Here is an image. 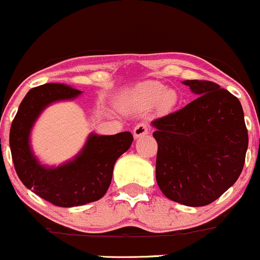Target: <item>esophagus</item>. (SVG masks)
Wrapping results in <instances>:
<instances>
[{
	"instance_id": "obj_1",
	"label": "esophagus",
	"mask_w": 260,
	"mask_h": 260,
	"mask_svg": "<svg viewBox=\"0 0 260 260\" xmlns=\"http://www.w3.org/2000/svg\"><path fill=\"white\" fill-rule=\"evenodd\" d=\"M148 133H149V126H148V124H145V122H140V124L136 125V126L134 127V130H133L134 136H135L136 139L141 138V136H144V135H146Z\"/></svg>"
}]
</instances>
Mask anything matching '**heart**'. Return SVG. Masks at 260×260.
Returning <instances> with one entry per match:
<instances>
[{"label": "heart", "instance_id": "1", "mask_svg": "<svg viewBox=\"0 0 260 260\" xmlns=\"http://www.w3.org/2000/svg\"><path fill=\"white\" fill-rule=\"evenodd\" d=\"M131 101L141 106H148L160 100L164 106H172L176 102V94L166 91V87L159 82H145L136 87L130 96Z\"/></svg>", "mask_w": 260, "mask_h": 260}]
</instances>
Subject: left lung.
<instances>
[{"mask_svg":"<svg viewBox=\"0 0 260 260\" xmlns=\"http://www.w3.org/2000/svg\"><path fill=\"white\" fill-rule=\"evenodd\" d=\"M196 99L151 121L158 143L155 177L166 197L206 206L236 182L245 163L248 130L240 101L210 81H183Z\"/></svg>","mask_w":260,"mask_h":260,"instance_id":"left-lung-1","label":"left lung"}]
</instances>
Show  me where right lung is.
<instances>
[{
	"instance_id": "right-lung-1",
	"label": "right lung",
	"mask_w": 260,
	"mask_h": 260,
	"mask_svg": "<svg viewBox=\"0 0 260 260\" xmlns=\"http://www.w3.org/2000/svg\"><path fill=\"white\" fill-rule=\"evenodd\" d=\"M81 93L61 83L31 88L20 104L10 129L12 161L20 181L59 207L81 206L102 199L111 183L115 163L134 140L129 131L116 135L91 134L74 159L59 167L40 164L30 146V133L35 121L50 104L73 100Z\"/></svg>"
}]
</instances>
